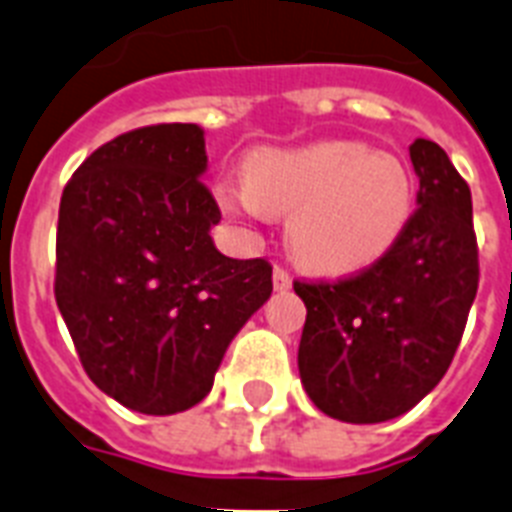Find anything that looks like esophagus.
<instances>
[{
	"instance_id": "esophagus-1",
	"label": "esophagus",
	"mask_w": 512,
	"mask_h": 512,
	"mask_svg": "<svg viewBox=\"0 0 512 512\" xmlns=\"http://www.w3.org/2000/svg\"><path fill=\"white\" fill-rule=\"evenodd\" d=\"M273 286H276L278 292L289 289V286H292V276H289V270L281 268V265H276V268H273Z\"/></svg>"
}]
</instances>
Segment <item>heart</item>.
<instances>
[{
  "label": "heart",
  "instance_id": "1",
  "mask_svg": "<svg viewBox=\"0 0 512 512\" xmlns=\"http://www.w3.org/2000/svg\"><path fill=\"white\" fill-rule=\"evenodd\" d=\"M218 205L234 218L289 215L286 244L305 268L352 273L397 244L413 218V173L400 157L363 141H318L260 149L244 162V184L223 181Z\"/></svg>",
  "mask_w": 512,
  "mask_h": 512
}]
</instances>
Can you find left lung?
<instances>
[{
    "instance_id": "obj_1",
    "label": "left lung",
    "mask_w": 512,
    "mask_h": 512,
    "mask_svg": "<svg viewBox=\"0 0 512 512\" xmlns=\"http://www.w3.org/2000/svg\"><path fill=\"white\" fill-rule=\"evenodd\" d=\"M418 207L389 252L336 281H294L307 307L299 376L347 423L407 413L450 368L479 289L471 189L436 141L415 139Z\"/></svg>"
}]
</instances>
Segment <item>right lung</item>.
I'll list each match as a JSON object with an SVG mask.
<instances>
[{
    "label": "right lung",
    "instance_id": "add662e5",
    "mask_svg": "<svg viewBox=\"0 0 512 512\" xmlns=\"http://www.w3.org/2000/svg\"><path fill=\"white\" fill-rule=\"evenodd\" d=\"M205 136L157 123L94 149L62 189L54 299L83 371L136 413L213 389L226 347L273 292L265 257L220 255Z\"/></svg>",
    "mask_w": 512,
    "mask_h": 512
}]
</instances>
